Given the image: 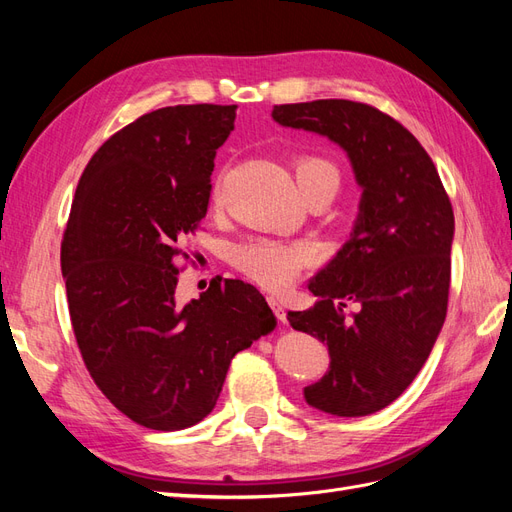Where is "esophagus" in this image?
I'll return each mask as SVG.
<instances>
[{
	"mask_svg": "<svg viewBox=\"0 0 512 512\" xmlns=\"http://www.w3.org/2000/svg\"><path fill=\"white\" fill-rule=\"evenodd\" d=\"M267 301H269V305H271V309H273L275 318L280 320V322H286V309H284V303H282L280 299H275V297H269Z\"/></svg>",
	"mask_w": 512,
	"mask_h": 512,
	"instance_id": "obj_1",
	"label": "esophagus"
}]
</instances>
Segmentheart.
<instances>
[{
  "instance_id": "heart-1",
  "label": "heart",
  "mask_w": 512,
  "mask_h": 512,
  "mask_svg": "<svg viewBox=\"0 0 512 512\" xmlns=\"http://www.w3.org/2000/svg\"><path fill=\"white\" fill-rule=\"evenodd\" d=\"M294 177H297V185L305 200L312 196L333 198L339 190V183H342L337 166L327 158L318 156H305L297 160ZM232 260L258 284L267 288H284L299 273L305 260V250L299 245H288L273 239H254L235 247Z\"/></svg>"
}]
</instances>
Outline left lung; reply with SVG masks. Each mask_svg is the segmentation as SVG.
Masks as SVG:
<instances>
[{
	"mask_svg": "<svg viewBox=\"0 0 512 512\" xmlns=\"http://www.w3.org/2000/svg\"><path fill=\"white\" fill-rule=\"evenodd\" d=\"M284 128L327 136L350 160L359 213L348 241L288 312L292 329L327 344V374L303 389L333 416L374 414L404 393L436 344L451 284L453 207L421 143L393 117L350 100L273 106Z\"/></svg>",
	"mask_w": 512,
	"mask_h": 512,
	"instance_id": "obj_1",
	"label": "left lung"
}]
</instances>
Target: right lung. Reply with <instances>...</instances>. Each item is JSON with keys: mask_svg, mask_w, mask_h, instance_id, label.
<instances>
[{"mask_svg": "<svg viewBox=\"0 0 512 512\" xmlns=\"http://www.w3.org/2000/svg\"><path fill=\"white\" fill-rule=\"evenodd\" d=\"M235 117V104H179L113 134L83 170L61 241L91 378L156 431L203 421L232 356L275 327L265 297L241 280L215 277L198 299L177 303L179 243L207 215L215 151Z\"/></svg>", "mask_w": 512, "mask_h": 512, "instance_id": "obj_1", "label": "right lung"}]
</instances>
